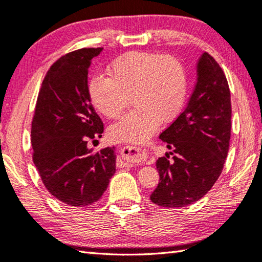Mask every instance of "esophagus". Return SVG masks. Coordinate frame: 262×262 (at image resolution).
Returning a JSON list of instances; mask_svg holds the SVG:
<instances>
[{
  "mask_svg": "<svg viewBox=\"0 0 262 262\" xmlns=\"http://www.w3.org/2000/svg\"><path fill=\"white\" fill-rule=\"evenodd\" d=\"M120 158V162L125 166H134L136 164H139V161H137V152L134 151V149L130 147H123L121 149Z\"/></svg>",
  "mask_w": 262,
  "mask_h": 262,
  "instance_id": "1",
  "label": "esophagus"
}]
</instances>
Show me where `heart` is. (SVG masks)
<instances>
[{"mask_svg": "<svg viewBox=\"0 0 262 262\" xmlns=\"http://www.w3.org/2000/svg\"><path fill=\"white\" fill-rule=\"evenodd\" d=\"M107 75L108 78L97 75L89 82L92 106L108 119L120 117L128 97L135 107L108 128L114 142L143 143L161 122L174 121L184 107L187 76L174 56L128 52L108 66Z\"/></svg>", "mask_w": 262, "mask_h": 262, "instance_id": "heart-1", "label": "heart"}]
</instances>
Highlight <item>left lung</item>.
<instances>
[{
  "instance_id": "left-lung-1",
  "label": "left lung",
  "mask_w": 262,
  "mask_h": 262,
  "mask_svg": "<svg viewBox=\"0 0 262 262\" xmlns=\"http://www.w3.org/2000/svg\"><path fill=\"white\" fill-rule=\"evenodd\" d=\"M231 136V98L227 77L214 57L202 53L196 83L186 108L164 130L173 161L158 158L159 183L150 195L155 205L185 207L209 192L223 170Z\"/></svg>"
}]
</instances>
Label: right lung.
<instances>
[{
  "label": "right lung",
  "instance_id": "add662e5",
  "mask_svg": "<svg viewBox=\"0 0 262 262\" xmlns=\"http://www.w3.org/2000/svg\"><path fill=\"white\" fill-rule=\"evenodd\" d=\"M103 48H83L60 57L39 92L31 129L33 163L53 196L73 207L98 201L117 168L114 147L95 152L88 140L104 126L88 94V72Z\"/></svg>",
  "mask_w": 262,
  "mask_h": 262
}]
</instances>
